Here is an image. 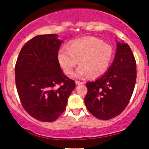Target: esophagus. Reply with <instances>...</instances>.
I'll list each match as a JSON object with an SVG mask.
<instances>
[{
    "instance_id": "esophagus-1",
    "label": "esophagus",
    "mask_w": 149,
    "mask_h": 149,
    "mask_svg": "<svg viewBox=\"0 0 149 149\" xmlns=\"http://www.w3.org/2000/svg\"><path fill=\"white\" fill-rule=\"evenodd\" d=\"M83 82L79 81V80H76V85H80V84H83Z\"/></svg>"
}]
</instances>
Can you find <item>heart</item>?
Instances as JSON below:
<instances>
[{
    "label": "heart",
    "instance_id": "1",
    "mask_svg": "<svg viewBox=\"0 0 149 149\" xmlns=\"http://www.w3.org/2000/svg\"><path fill=\"white\" fill-rule=\"evenodd\" d=\"M113 49L110 44L95 37H85L73 41L68 49L62 47L58 52L59 65L66 75L73 74L79 60L80 64L75 76L83 78L89 74L96 78L107 72L111 61Z\"/></svg>",
    "mask_w": 149,
    "mask_h": 149
}]
</instances>
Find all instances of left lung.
I'll return each instance as SVG.
<instances>
[{
    "label": "left lung",
    "instance_id": "1",
    "mask_svg": "<svg viewBox=\"0 0 149 149\" xmlns=\"http://www.w3.org/2000/svg\"><path fill=\"white\" fill-rule=\"evenodd\" d=\"M136 64L127 43H117L115 58L107 72L88 82L87 109L97 118L107 120L120 115L129 104L136 79Z\"/></svg>",
    "mask_w": 149,
    "mask_h": 149
}]
</instances>
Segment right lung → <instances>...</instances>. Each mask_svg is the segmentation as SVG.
<instances>
[{"instance_id":"obj_1","label":"right lung","mask_w":149,"mask_h":149,"mask_svg":"<svg viewBox=\"0 0 149 149\" xmlns=\"http://www.w3.org/2000/svg\"><path fill=\"white\" fill-rule=\"evenodd\" d=\"M57 34L36 36L22 47L15 64V83L25 111L38 120L52 122L66 109L76 87L58 62L62 40Z\"/></svg>"}]
</instances>
